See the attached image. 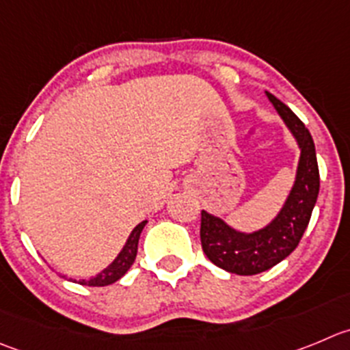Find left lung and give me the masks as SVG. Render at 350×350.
Instances as JSON below:
<instances>
[{"label": "left lung", "instance_id": "8db88e82", "mask_svg": "<svg viewBox=\"0 0 350 350\" xmlns=\"http://www.w3.org/2000/svg\"><path fill=\"white\" fill-rule=\"evenodd\" d=\"M265 94L291 131L301 154L287 199L265 227L252 232L239 230L221 216L202 209V251L218 268L235 275H256L284 261L308 228L319 192V170L311 134L287 105L268 91Z\"/></svg>", "mask_w": 350, "mask_h": 350}]
</instances>
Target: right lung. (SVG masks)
Returning a JSON list of instances; mask_svg holds the SVG:
<instances>
[{"label":"right lung","instance_id":"right-lung-1","mask_svg":"<svg viewBox=\"0 0 350 350\" xmlns=\"http://www.w3.org/2000/svg\"><path fill=\"white\" fill-rule=\"evenodd\" d=\"M146 223H148V219L139 223L137 227L131 232V235H129L127 242H125V245L122 247V251L116 254V258L113 259L106 268H103L98 275H94V277L89 278V280H81L79 284L88 285V287H106V285H111L115 284L116 280H120V278L131 269V266L134 265L135 256H137L139 237H141V232L142 228L146 227Z\"/></svg>","mask_w":350,"mask_h":350}]
</instances>
